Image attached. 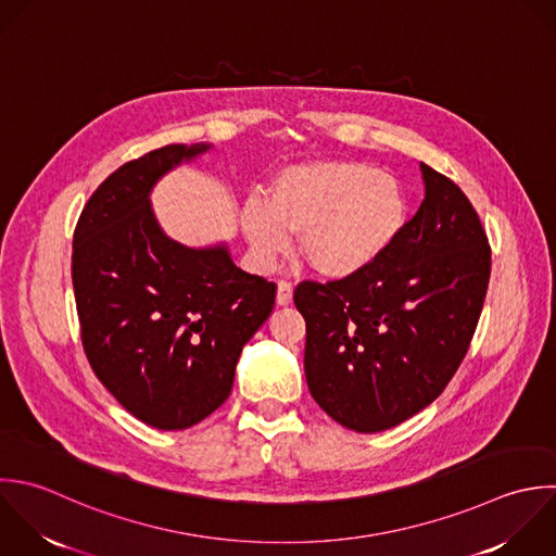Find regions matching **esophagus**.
Wrapping results in <instances>:
<instances>
[{
    "instance_id": "esophagus-1",
    "label": "esophagus",
    "mask_w": 556,
    "mask_h": 556,
    "mask_svg": "<svg viewBox=\"0 0 556 556\" xmlns=\"http://www.w3.org/2000/svg\"><path fill=\"white\" fill-rule=\"evenodd\" d=\"M292 303V286L288 281L277 283V305L286 307Z\"/></svg>"
}]
</instances>
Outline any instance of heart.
<instances>
[{"label":"heart","instance_id":"obj_1","mask_svg":"<svg viewBox=\"0 0 556 556\" xmlns=\"http://www.w3.org/2000/svg\"><path fill=\"white\" fill-rule=\"evenodd\" d=\"M407 199L399 179L362 162H309L279 170L266 203L251 199L240 227L262 268H275L299 236L303 260L346 279L379 262L403 233Z\"/></svg>","mask_w":556,"mask_h":556}]
</instances>
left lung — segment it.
I'll return each mask as SVG.
<instances>
[{"label": "left lung", "mask_w": 556, "mask_h": 556, "mask_svg": "<svg viewBox=\"0 0 556 556\" xmlns=\"http://www.w3.org/2000/svg\"><path fill=\"white\" fill-rule=\"evenodd\" d=\"M420 170L425 199L379 262L294 292L307 325V388L357 433L392 429L444 392L490 283L492 251L472 203L425 162Z\"/></svg>", "instance_id": "1"}]
</instances>
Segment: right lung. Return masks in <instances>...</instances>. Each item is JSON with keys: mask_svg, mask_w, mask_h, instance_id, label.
Returning <instances> with one entry per match:
<instances>
[{"mask_svg": "<svg viewBox=\"0 0 556 556\" xmlns=\"http://www.w3.org/2000/svg\"><path fill=\"white\" fill-rule=\"evenodd\" d=\"M212 144H168L116 168L73 236V290L86 357L138 420L181 431L218 409L277 286L249 275L227 242L186 247L151 207L155 184Z\"/></svg>", "mask_w": 556, "mask_h": 556, "instance_id": "right-lung-1", "label": "right lung"}]
</instances>
